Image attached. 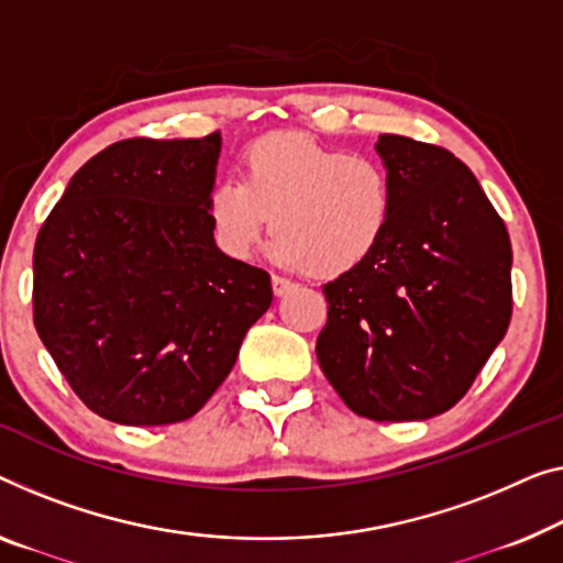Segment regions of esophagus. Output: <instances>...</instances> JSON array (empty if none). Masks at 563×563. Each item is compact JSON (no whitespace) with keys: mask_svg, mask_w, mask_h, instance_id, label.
Instances as JSON below:
<instances>
[{"mask_svg":"<svg viewBox=\"0 0 563 563\" xmlns=\"http://www.w3.org/2000/svg\"><path fill=\"white\" fill-rule=\"evenodd\" d=\"M292 288V283L288 278H280V275H273V292L275 296H285Z\"/></svg>","mask_w":563,"mask_h":563,"instance_id":"1","label":"esophagus"}]
</instances>
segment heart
Returning <instances> with one entry per match:
<instances>
[{
  "instance_id": "obj_1",
  "label": "heart",
  "mask_w": 563,
  "mask_h": 563,
  "mask_svg": "<svg viewBox=\"0 0 563 563\" xmlns=\"http://www.w3.org/2000/svg\"><path fill=\"white\" fill-rule=\"evenodd\" d=\"M394 187L387 166L366 154L321 146L296 133L255 141L240 181H217L207 217L224 255L247 260L273 220V255L313 278H339L379 247Z\"/></svg>"
}]
</instances>
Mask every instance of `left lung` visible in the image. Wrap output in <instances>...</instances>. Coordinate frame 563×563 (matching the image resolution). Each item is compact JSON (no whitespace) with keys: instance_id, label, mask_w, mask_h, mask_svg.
<instances>
[{"instance_id":"obj_1","label":"left lung","mask_w":563,"mask_h":563,"mask_svg":"<svg viewBox=\"0 0 563 563\" xmlns=\"http://www.w3.org/2000/svg\"><path fill=\"white\" fill-rule=\"evenodd\" d=\"M394 209L379 247L323 285L316 356L351 412L407 422L473 387L514 313L510 238L448 148L382 133Z\"/></svg>"}]
</instances>
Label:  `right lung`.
<instances>
[{
  "instance_id": "1",
  "label": "right lung",
  "mask_w": 563,
  "mask_h": 563,
  "mask_svg": "<svg viewBox=\"0 0 563 563\" xmlns=\"http://www.w3.org/2000/svg\"><path fill=\"white\" fill-rule=\"evenodd\" d=\"M220 133L125 139L67 184L35 242L32 316L90 412L131 427L195 417L273 303L271 275L214 245Z\"/></svg>"
}]
</instances>
